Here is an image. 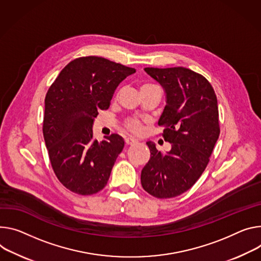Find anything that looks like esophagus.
<instances>
[{"mask_svg":"<svg viewBox=\"0 0 261 261\" xmlns=\"http://www.w3.org/2000/svg\"><path fill=\"white\" fill-rule=\"evenodd\" d=\"M125 143H126V145H128V146H133L134 144H137V140L134 139V138H132V137H127V138L125 139Z\"/></svg>","mask_w":261,"mask_h":261,"instance_id":"esophagus-1","label":"esophagus"}]
</instances>
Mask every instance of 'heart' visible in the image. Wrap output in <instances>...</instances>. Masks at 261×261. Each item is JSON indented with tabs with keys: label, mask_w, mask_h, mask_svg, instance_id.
<instances>
[{
	"label": "heart",
	"mask_w": 261,
	"mask_h": 261,
	"mask_svg": "<svg viewBox=\"0 0 261 261\" xmlns=\"http://www.w3.org/2000/svg\"><path fill=\"white\" fill-rule=\"evenodd\" d=\"M126 128L133 133H139L141 131L140 123L136 120V118H130V120H128L126 122Z\"/></svg>",
	"instance_id": "heart-1"
}]
</instances>
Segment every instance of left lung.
<instances>
[{
    "mask_svg": "<svg viewBox=\"0 0 261 261\" xmlns=\"http://www.w3.org/2000/svg\"><path fill=\"white\" fill-rule=\"evenodd\" d=\"M145 72L165 92V105L158 121L164 140L172 144L162 153L148 141L151 157L140 181L150 195L167 199L188 191L201 177L220 136L217 96L200 74L182 66L146 67Z\"/></svg>",
    "mask_w": 261,
    "mask_h": 261,
    "instance_id": "left-lung-1",
    "label": "left lung"
}]
</instances>
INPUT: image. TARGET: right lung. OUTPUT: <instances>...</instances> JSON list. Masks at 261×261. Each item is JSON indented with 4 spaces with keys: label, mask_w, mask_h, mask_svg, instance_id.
Instances as JSON below:
<instances>
[{
    "label": "right lung",
    "mask_w": 261,
    "mask_h": 261,
    "mask_svg": "<svg viewBox=\"0 0 261 261\" xmlns=\"http://www.w3.org/2000/svg\"><path fill=\"white\" fill-rule=\"evenodd\" d=\"M136 70L108 59L88 56L70 61L46 92L43 137L55 175L69 191L96 194L106 186L124 138H93L98 110L109 107L120 83Z\"/></svg>",
    "instance_id": "right-lung-1"
}]
</instances>
